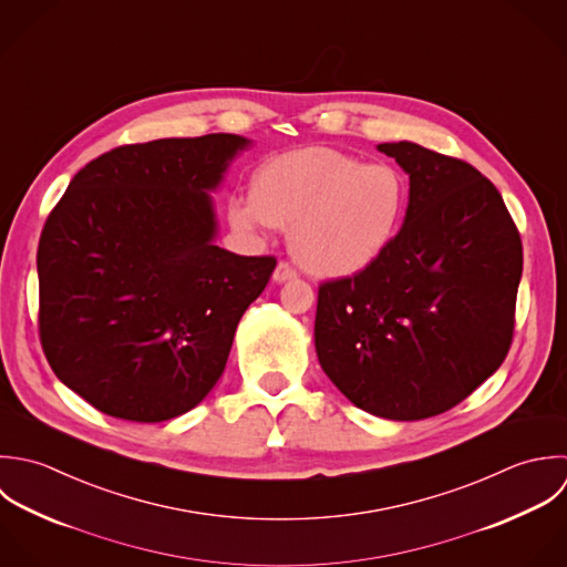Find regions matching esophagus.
I'll list each match as a JSON object with an SVG mask.
<instances>
[{"mask_svg":"<svg viewBox=\"0 0 567 567\" xmlns=\"http://www.w3.org/2000/svg\"><path fill=\"white\" fill-rule=\"evenodd\" d=\"M295 277H297V270H295L288 261H279L277 268H275V272H272V279H275L277 284H284V281L295 279Z\"/></svg>","mask_w":567,"mask_h":567,"instance_id":"obj_1","label":"esophagus"}]
</instances>
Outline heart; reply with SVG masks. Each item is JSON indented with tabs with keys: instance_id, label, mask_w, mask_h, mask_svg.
<instances>
[{
	"instance_id": "obj_1",
	"label": "heart",
	"mask_w": 567,
	"mask_h": 567,
	"mask_svg": "<svg viewBox=\"0 0 567 567\" xmlns=\"http://www.w3.org/2000/svg\"><path fill=\"white\" fill-rule=\"evenodd\" d=\"M409 208V183L389 163H365L332 147H303L266 161L250 197L228 202L244 233L290 228L303 268L323 277L370 270L395 244Z\"/></svg>"
}]
</instances>
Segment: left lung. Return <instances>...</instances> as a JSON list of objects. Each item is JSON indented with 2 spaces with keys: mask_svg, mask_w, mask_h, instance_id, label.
Here are the masks:
<instances>
[{
  "mask_svg": "<svg viewBox=\"0 0 567 567\" xmlns=\"http://www.w3.org/2000/svg\"><path fill=\"white\" fill-rule=\"evenodd\" d=\"M409 176V208L370 270L319 286L315 348L339 391L386 420H424L504 363L524 252L495 185L464 161L382 143Z\"/></svg>",
  "mask_w": 567,
  "mask_h": 567,
  "instance_id": "obj_1",
  "label": "left lung"
}]
</instances>
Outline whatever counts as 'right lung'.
Listing matches in <instances>:
<instances>
[{
	"label": "right lung",
	"instance_id": "obj_1",
	"mask_svg": "<svg viewBox=\"0 0 567 567\" xmlns=\"http://www.w3.org/2000/svg\"><path fill=\"white\" fill-rule=\"evenodd\" d=\"M248 147L235 134L116 147L72 178L45 219L41 346L94 409L165 422L221 377L237 323L277 266L215 246L210 193Z\"/></svg>",
	"mask_w": 567,
	"mask_h": 567
}]
</instances>
